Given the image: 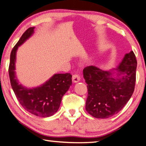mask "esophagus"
Returning <instances> with one entry per match:
<instances>
[{
	"label": "esophagus",
	"mask_w": 146,
	"mask_h": 146,
	"mask_svg": "<svg viewBox=\"0 0 146 146\" xmlns=\"http://www.w3.org/2000/svg\"><path fill=\"white\" fill-rule=\"evenodd\" d=\"M80 80V77L78 75H73L72 76V81L74 83H77Z\"/></svg>",
	"instance_id": "esophagus-1"
}]
</instances>
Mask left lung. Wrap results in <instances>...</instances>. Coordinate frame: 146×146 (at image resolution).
<instances>
[{"label":"left lung","instance_id":"8db88e82","mask_svg":"<svg viewBox=\"0 0 146 146\" xmlns=\"http://www.w3.org/2000/svg\"><path fill=\"white\" fill-rule=\"evenodd\" d=\"M137 66L135 55L131 51L125 54L117 68L111 70L103 71L94 66L85 68L84 78L88 90L87 112L99 119L117 113L133 93Z\"/></svg>","mask_w":146,"mask_h":146}]
</instances>
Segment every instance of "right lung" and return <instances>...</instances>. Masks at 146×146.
I'll list each match as a JSON object with an SVG mask.
<instances>
[{"mask_svg": "<svg viewBox=\"0 0 146 146\" xmlns=\"http://www.w3.org/2000/svg\"><path fill=\"white\" fill-rule=\"evenodd\" d=\"M34 29L29 28L13 48L9 75L12 89L23 108L36 116L47 117L57 112L62 96L72 84V75L70 73L55 74L44 84L32 89L19 84L15 72L16 54L18 48L34 34Z\"/></svg>", "mask_w": 146, "mask_h": 146, "instance_id": "obj_1", "label": "right lung"}]
</instances>
